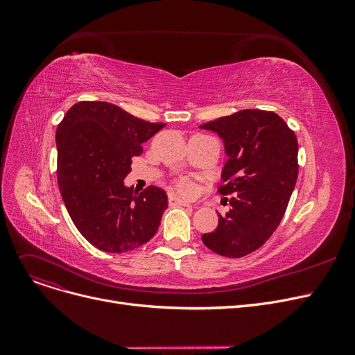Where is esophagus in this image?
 <instances>
[{
    "label": "esophagus",
    "mask_w": 355,
    "mask_h": 355,
    "mask_svg": "<svg viewBox=\"0 0 355 355\" xmlns=\"http://www.w3.org/2000/svg\"><path fill=\"white\" fill-rule=\"evenodd\" d=\"M168 202H170V206H184V207H191V204L189 201H184L181 198H178L174 194L168 196Z\"/></svg>",
    "instance_id": "obj_1"
}]
</instances>
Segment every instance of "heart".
Here are the masks:
<instances>
[{
    "label": "heart",
    "mask_w": 355,
    "mask_h": 355,
    "mask_svg": "<svg viewBox=\"0 0 355 355\" xmlns=\"http://www.w3.org/2000/svg\"><path fill=\"white\" fill-rule=\"evenodd\" d=\"M178 189H180V191L181 193H184V194H189L190 191H191V184L189 182V181H180L178 182Z\"/></svg>",
    "instance_id": "1"
}]
</instances>
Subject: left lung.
Masks as SVG:
<instances>
[{
	"mask_svg": "<svg viewBox=\"0 0 355 355\" xmlns=\"http://www.w3.org/2000/svg\"><path fill=\"white\" fill-rule=\"evenodd\" d=\"M225 142L227 161L218 193L233 194L232 209L218 214L214 232L201 236L217 254L243 257L273 234L281 223L297 178V139L275 112L239 110L200 126Z\"/></svg>",
	"mask_w": 355,
	"mask_h": 355,
	"instance_id": "1",
	"label": "left lung"
}]
</instances>
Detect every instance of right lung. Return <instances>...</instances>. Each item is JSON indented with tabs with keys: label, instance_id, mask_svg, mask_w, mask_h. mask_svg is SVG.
Listing matches in <instances>:
<instances>
[{
	"label": "right lung",
	"instance_id": "obj_1",
	"mask_svg": "<svg viewBox=\"0 0 355 355\" xmlns=\"http://www.w3.org/2000/svg\"><path fill=\"white\" fill-rule=\"evenodd\" d=\"M165 123L146 122L109 102L73 105L55 130L58 182L74 226L90 245L122 253L151 240L168 207L164 190L126 187L132 157Z\"/></svg>",
	"mask_w": 355,
	"mask_h": 355
}]
</instances>
